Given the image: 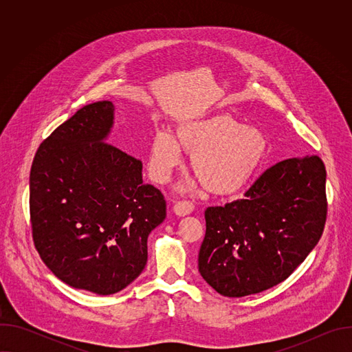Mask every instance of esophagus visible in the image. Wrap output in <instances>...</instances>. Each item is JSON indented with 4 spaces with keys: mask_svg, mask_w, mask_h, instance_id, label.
Instances as JSON below:
<instances>
[{
    "mask_svg": "<svg viewBox=\"0 0 352 352\" xmlns=\"http://www.w3.org/2000/svg\"><path fill=\"white\" fill-rule=\"evenodd\" d=\"M193 204L189 202V200H179L174 205V213L177 216H186L193 212Z\"/></svg>",
    "mask_w": 352,
    "mask_h": 352,
    "instance_id": "obj_1",
    "label": "esophagus"
}]
</instances>
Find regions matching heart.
<instances>
[{
  "label": "heart",
  "mask_w": 352,
  "mask_h": 352,
  "mask_svg": "<svg viewBox=\"0 0 352 352\" xmlns=\"http://www.w3.org/2000/svg\"><path fill=\"white\" fill-rule=\"evenodd\" d=\"M181 148L190 155L196 178L213 195L230 196L241 190L261 166L267 142L265 135L230 116H213L181 124L175 139L159 132L150 142L148 173L164 184L179 167Z\"/></svg>",
  "instance_id": "1"
}]
</instances>
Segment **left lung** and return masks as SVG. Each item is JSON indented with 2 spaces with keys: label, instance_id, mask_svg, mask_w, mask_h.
Wrapping results in <instances>:
<instances>
[{
  "label": "left lung",
  "instance_id": "left-lung-1",
  "mask_svg": "<svg viewBox=\"0 0 352 352\" xmlns=\"http://www.w3.org/2000/svg\"><path fill=\"white\" fill-rule=\"evenodd\" d=\"M327 216L320 157L267 168L242 199L205 212L199 273L219 294L239 298L277 285L305 261Z\"/></svg>",
  "mask_w": 352,
  "mask_h": 352
}]
</instances>
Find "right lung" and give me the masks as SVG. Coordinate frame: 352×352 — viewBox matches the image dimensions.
<instances>
[{"instance_id": "add662e5", "label": "right lung", "mask_w": 352, "mask_h": 352, "mask_svg": "<svg viewBox=\"0 0 352 352\" xmlns=\"http://www.w3.org/2000/svg\"><path fill=\"white\" fill-rule=\"evenodd\" d=\"M111 102L78 110L37 148L30 224L37 252L65 284L98 295L129 285L147 262V236L166 219L163 193L142 162L106 142Z\"/></svg>"}]
</instances>
